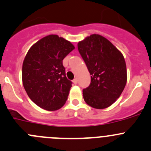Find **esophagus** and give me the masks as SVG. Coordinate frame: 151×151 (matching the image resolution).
Instances as JSON below:
<instances>
[{"label": "esophagus", "mask_w": 151, "mask_h": 151, "mask_svg": "<svg viewBox=\"0 0 151 151\" xmlns=\"http://www.w3.org/2000/svg\"><path fill=\"white\" fill-rule=\"evenodd\" d=\"M73 83H74V84L77 85V83H78V80H77V78L74 79V80H73Z\"/></svg>", "instance_id": "esophagus-1"}]
</instances>
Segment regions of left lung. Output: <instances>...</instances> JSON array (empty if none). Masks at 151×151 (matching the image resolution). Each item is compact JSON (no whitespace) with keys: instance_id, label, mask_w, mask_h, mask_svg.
Here are the masks:
<instances>
[{"instance_id":"obj_1","label":"left lung","mask_w":151,"mask_h":151,"mask_svg":"<svg viewBox=\"0 0 151 151\" xmlns=\"http://www.w3.org/2000/svg\"><path fill=\"white\" fill-rule=\"evenodd\" d=\"M77 47L91 74L90 86L83 90L85 102L96 109L111 106L127 83L123 55L108 39L96 34L79 42Z\"/></svg>"}]
</instances>
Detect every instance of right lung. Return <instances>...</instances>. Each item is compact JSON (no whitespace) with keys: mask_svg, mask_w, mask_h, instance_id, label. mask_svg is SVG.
Masks as SVG:
<instances>
[{"mask_svg":"<svg viewBox=\"0 0 151 151\" xmlns=\"http://www.w3.org/2000/svg\"><path fill=\"white\" fill-rule=\"evenodd\" d=\"M73 49L71 42L50 35L28 51L22 67L23 87L29 97L43 109L57 111L66 102L72 83L65 76L63 60Z\"/></svg>","mask_w":151,"mask_h":151,"instance_id":"obj_1","label":"right lung"}]
</instances>
